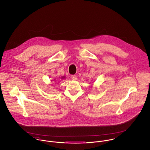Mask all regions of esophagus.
I'll return each mask as SVG.
<instances>
[{
    "mask_svg": "<svg viewBox=\"0 0 150 150\" xmlns=\"http://www.w3.org/2000/svg\"><path fill=\"white\" fill-rule=\"evenodd\" d=\"M71 79L72 80H77V76H75V75H72L71 76Z\"/></svg>",
    "mask_w": 150,
    "mask_h": 150,
    "instance_id": "obj_1",
    "label": "esophagus"
}]
</instances>
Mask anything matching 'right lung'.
Here are the masks:
<instances>
[{
    "mask_svg": "<svg viewBox=\"0 0 150 150\" xmlns=\"http://www.w3.org/2000/svg\"><path fill=\"white\" fill-rule=\"evenodd\" d=\"M60 79H61V80H62V79H64L66 78H65V76H62V77H61V78H59ZM54 80H56V79H54V80H53V81H54Z\"/></svg>",
    "mask_w": 150,
    "mask_h": 150,
    "instance_id": "right-lung-1",
    "label": "right lung"
}]
</instances>
